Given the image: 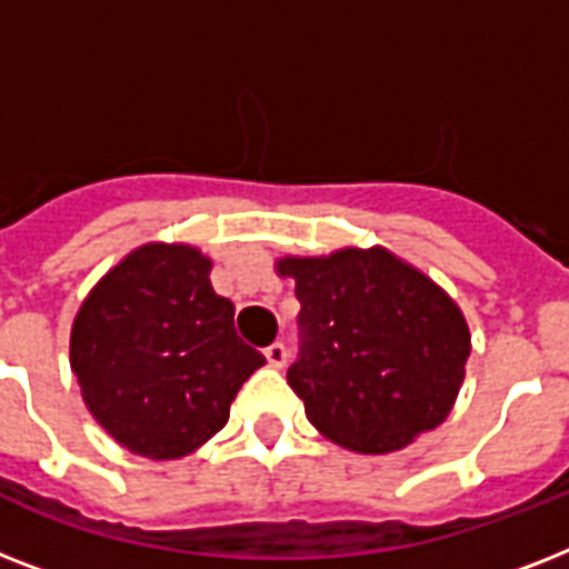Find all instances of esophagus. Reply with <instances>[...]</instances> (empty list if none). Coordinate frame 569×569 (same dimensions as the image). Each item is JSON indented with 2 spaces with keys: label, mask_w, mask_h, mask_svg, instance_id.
<instances>
[{
  "label": "esophagus",
  "mask_w": 569,
  "mask_h": 569,
  "mask_svg": "<svg viewBox=\"0 0 569 569\" xmlns=\"http://www.w3.org/2000/svg\"><path fill=\"white\" fill-rule=\"evenodd\" d=\"M266 360H268V366H274V369H283L286 360H289V348H286L283 342H271V346L266 348Z\"/></svg>",
  "instance_id": "34e87169"
}]
</instances>
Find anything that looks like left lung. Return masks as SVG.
I'll return each instance as SVG.
<instances>
[{"mask_svg": "<svg viewBox=\"0 0 569 569\" xmlns=\"http://www.w3.org/2000/svg\"><path fill=\"white\" fill-rule=\"evenodd\" d=\"M301 301L289 387L328 440L360 455L405 449L449 416L469 328L458 303L383 248L283 257Z\"/></svg>", "mask_w": 569, "mask_h": 569, "instance_id": "1", "label": "left lung"}]
</instances>
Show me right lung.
<instances>
[{
  "label": "right lung",
  "instance_id": "add662e5",
  "mask_svg": "<svg viewBox=\"0 0 569 569\" xmlns=\"http://www.w3.org/2000/svg\"><path fill=\"white\" fill-rule=\"evenodd\" d=\"M209 268L189 244H141L76 312L70 369L93 419L132 455L173 460L203 446L266 363L232 328L236 307L214 295Z\"/></svg>",
  "mask_w": 569,
  "mask_h": 569
}]
</instances>
